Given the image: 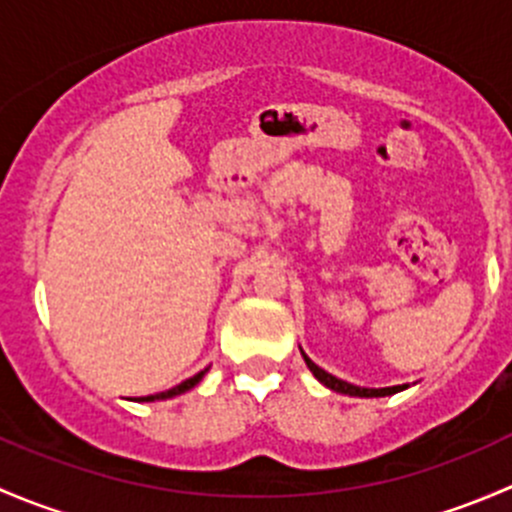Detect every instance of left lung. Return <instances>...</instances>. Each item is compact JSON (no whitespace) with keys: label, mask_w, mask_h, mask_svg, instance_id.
Masks as SVG:
<instances>
[{"label":"left lung","mask_w":512,"mask_h":512,"mask_svg":"<svg viewBox=\"0 0 512 512\" xmlns=\"http://www.w3.org/2000/svg\"><path fill=\"white\" fill-rule=\"evenodd\" d=\"M299 352H302V356H304V364H307V369L312 371L314 379H317L319 384L327 386V389L337 391V394L359 396V399H379V396H391V394H399V391L409 389V384H401V386H384V389H364V386L349 384V381L337 379V376H334V374H329V371H324L322 366L314 364V361L309 359L307 354H304V349H302V347H299Z\"/></svg>","instance_id":"8db88e82"}]
</instances>
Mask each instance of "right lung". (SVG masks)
Wrapping results in <instances>:
<instances>
[{
	"label": "right lung",
	"mask_w": 512,
	"mask_h": 512,
	"mask_svg": "<svg viewBox=\"0 0 512 512\" xmlns=\"http://www.w3.org/2000/svg\"><path fill=\"white\" fill-rule=\"evenodd\" d=\"M205 374H208V369L198 371V374L190 376V379L180 381V384H178V386H173V389L160 391V394H153V396H138V399H133V401H165V399H173V396H180V394H185V391L193 389V386H198L200 381H203V376H205Z\"/></svg>",
	"instance_id": "right-lung-1"
}]
</instances>
